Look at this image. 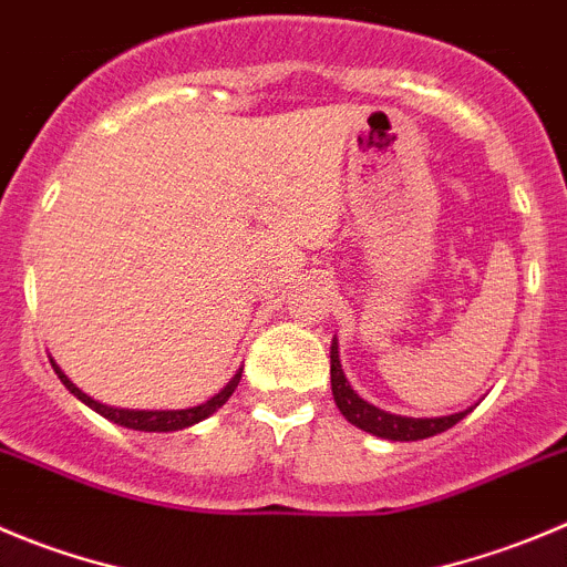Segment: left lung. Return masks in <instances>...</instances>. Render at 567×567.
Masks as SVG:
<instances>
[{
	"mask_svg": "<svg viewBox=\"0 0 567 567\" xmlns=\"http://www.w3.org/2000/svg\"><path fill=\"white\" fill-rule=\"evenodd\" d=\"M330 383L338 411L347 416V422H352V425L361 427V431L372 433V436L389 439V442H420V439L436 436V433H444L447 427L462 422L464 416L475 409V405H470V409L447 416H400L367 403V400L349 385L347 374H343L341 355H338V338H332L330 343Z\"/></svg>",
	"mask_w": 567,
	"mask_h": 567,
	"instance_id": "8db88e82",
	"label": "left lung"
}]
</instances>
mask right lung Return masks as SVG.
Here are the masks:
<instances>
[{"label":"right lung","instance_id":"1","mask_svg":"<svg viewBox=\"0 0 567 567\" xmlns=\"http://www.w3.org/2000/svg\"><path fill=\"white\" fill-rule=\"evenodd\" d=\"M50 363H52V369H55L58 378H61V383L66 385V389L72 391V394H75L83 405H89V409H92V411H97L100 416H105V420H111V422H114V425H123V427H131V431H145V433H171V431H184V427L198 425V422H204L206 416L215 414V411H218L220 405H224L231 394H235L237 383H240V374H243V369H237L235 378H231L229 383H226L224 389L218 391V394L209 396V400H206V403L193 405V409H176V411H140V409H114V405L100 403V400H94V396H89L86 391L78 389V385L72 383V380H69L66 374H63V369L58 367V363L52 361V358H50Z\"/></svg>","mask_w":567,"mask_h":567}]
</instances>
